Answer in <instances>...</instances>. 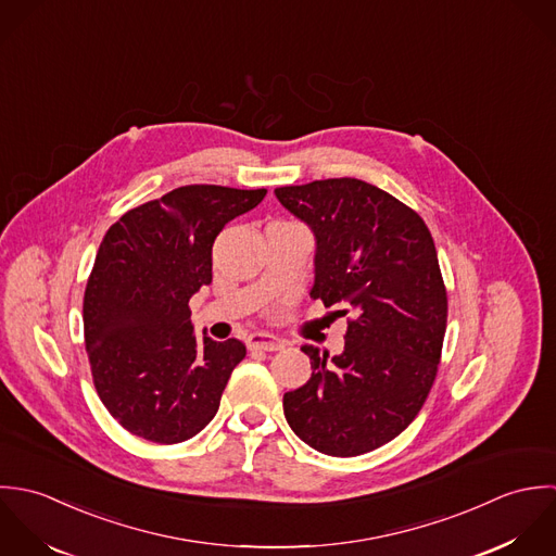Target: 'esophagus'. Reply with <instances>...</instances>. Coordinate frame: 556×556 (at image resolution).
<instances>
[{"label":"esophagus","mask_w":556,"mask_h":556,"mask_svg":"<svg viewBox=\"0 0 556 556\" xmlns=\"http://www.w3.org/2000/svg\"><path fill=\"white\" fill-rule=\"evenodd\" d=\"M247 345L251 350H264V352H275V350H281L286 343L275 337V334L268 333H253L247 339Z\"/></svg>","instance_id":"34e87169"}]
</instances>
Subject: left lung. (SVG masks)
I'll use <instances>...</instances> for the list:
<instances>
[{
  "label": "left lung",
  "mask_w": 556,
  "mask_h": 556,
  "mask_svg": "<svg viewBox=\"0 0 556 556\" xmlns=\"http://www.w3.org/2000/svg\"><path fill=\"white\" fill-rule=\"evenodd\" d=\"M275 195L316 236L309 294L352 312L341 354L303 345L314 371L283 395V415L320 453L374 451L413 424L439 371L446 290L432 233L413 208L356 178Z\"/></svg>",
  "instance_id": "left-lung-1"
}]
</instances>
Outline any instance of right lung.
Masks as SVG:
<instances>
[{
	"mask_svg": "<svg viewBox=\"0 0 556 556\" xmlns=\"http://www.w3.org/2000/svg\"><path fill=\"white\" fill-rule=\"evenodd\" d=\"M266 189L189 185L146 202L108 229L84 296L97 393L130 434L182 443L219 410L238 339H195L189 301L213 281V242Z\"/></svg>",
	"mask_w": 556,
	"mask_h": 556,
	"instance_id": "obj_1",
	"label": "right lung"
}]
</instances>
